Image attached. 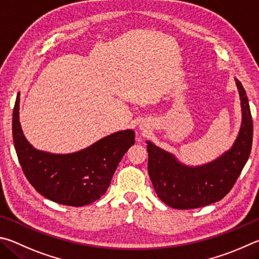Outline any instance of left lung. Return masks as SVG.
<instances>
[{"label": "left lung", "instance_id": "8db88e82", "mask_svg": "<svg viewBox=\"0 0 259 259\" xmlns=\"http://www.w3.org/2000/svg\"><path fill=\"white\" fill-rule=\"evenodd\" d=\"M241 100L242 122L229 151L201 166H187L174 155L148 146V171L157 196L175 209H194L220 201L228 194L249 158L252 144V118L242 84L235 78Z\"/></svg>", "mask_w": 259, "mask_h": 259}]
</instances>
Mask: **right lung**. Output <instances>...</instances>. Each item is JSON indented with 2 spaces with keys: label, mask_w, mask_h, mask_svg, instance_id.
Wrapping results in <instances>:
<instances>
[{
  "label": "right lung",
  "mask_w": 259,
  "mask_h": 259,
  "mask_svg": "<svg viewBox=\"0 0 259 259\" xmlns=\"http://www.w3.org/2000/svg\"><path fill=\"white\" fill-rule=\"evenodd\" d=\"M19 93L13 108V143L27 180L43 197L61 205L80 207L101 198L126 151L135 142L133 130L120 131L78 152L54 155L36 150L19 121Z\"/></svg>",
  "instance_id": "right-lung-1"
}]
</instances>
